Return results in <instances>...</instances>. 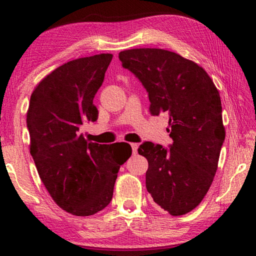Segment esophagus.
<instances>
[{"label":"esophagus","mask_w":256,"mask_h":256,"mask_svg":"<svg viewBox=\"0 0 256 256\" xmlns=\"http://www.w3.org/2000/svg\"><path fill=\"white\" fill-rule=\"evenodd\" d=\"M131 146H132V152L133 154H138V144H131Z\"/></svg>","instance_id":"1"}]
</instances>
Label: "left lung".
<instances>
[{"mask_svg":"<svg viewBox=\"0 0 256 256\" xmlns=\"http://www.w3.org/2000/svg\"><path fill=\"white\" fill-rule=\"evenodd\" d=\"M118 58L148 92L150 114L170 115V148L146 141L138 149L149 164L146 188L168 214H188L211 186L226 136L218 90L201 66L174 52L134 48Z\"/></svg>","mask_w":256,"mask_h":256,"instance_id":"obj_1","label":"left lung"}]
</instances>
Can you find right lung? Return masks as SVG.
<instances>
[{
  "label": "right lung",
  "instance_id": "1",
  "mask_svg": "<svg viewBox=\"0 0 256 256\" xmlns=\"http://www.w3.org/2000/svg\"><path fill=\"white\" fill-rule=\"evenodd\" d=\"M112 58L98 54L70 60L42 79L30 97V154L56 204L74 216H92L110 204L120 164L132 154L128 144L122 149L120 144H99L81 132L84 123L98 118L94 98Z\"/></svg>",
  "mask_w": 256,
  "mask_h": 256
}]
</instances>
